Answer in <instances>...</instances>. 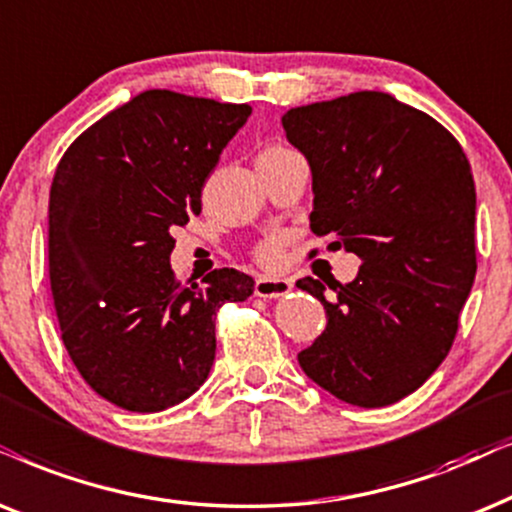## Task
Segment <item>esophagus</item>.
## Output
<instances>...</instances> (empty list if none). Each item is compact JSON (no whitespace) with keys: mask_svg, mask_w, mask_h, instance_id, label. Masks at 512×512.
<instances>
[{"mask_svg":"<svg viewBox=\"0 0 512 512\" xmlns=\"http://www.w3.org/2000/svg\"><path fill=\"white\" fill-rule=\"evenodd\" d=\"M256 296L258 298H280L291 291L289 280H275V277H258L256 280Z\"/></svg>","mask_w":512,"mask_h":512,"instance_id":"obj_1","label":"esophagus"}]
</instances>
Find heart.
Returning a JSON list of instances; mask_svg holds the SVG:
<instances>
[{
  "label": "heart",
  "instance_id": "obj_1",
  "mask_svg": "<svg viewBox=\"0 0 512 512\" xmlns=\"http://www.w3.org/2000/svg\"><path fill=\"white\" fill-rule=\"evenodd\" d=\"M287 150H291V148H287V145L272 143V145H268V148H263L261 155H258V157L280 155V152H287ZM282 244H284V237L282 235H268V237H265V240H261V242L256 244V249H254L256 261L263 263V265H275L277 261H280V256H282Z\"/></svg>",
  "mask_w": 512,
  "mask_h": 512
}]
</instances>
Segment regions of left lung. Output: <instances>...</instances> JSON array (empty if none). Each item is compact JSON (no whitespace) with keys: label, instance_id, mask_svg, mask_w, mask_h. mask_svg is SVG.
<instances>
[{"label":"left lung","instance_id":"obj_1","mask_svg":"<svg viewBox=\"0 0 512 512\" xmlns=\"http://www.w3.org/2000/svg\"><path fill=\"white\" fill-rule=\"evenodd\" d=\"M282 126L313 169L310 228L362 261L353 282H327L331 295L296 282L327 310L298 362L338 400L386 407L440 367L473 289L468 157L437 119L381 91L291 108Z\"/></svg>","mask_w":512,"mask_h":512}]
</instances>
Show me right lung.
Segmentation results:
<instances>
[{
	"mask_svg": "<svg viewBox=\"0 0 512 512\" xmlns=\"http://www.w3.org/2000/svg\"><path fill=\"white\" fill-rule=\"evenodd\" d=\"M249 105L150 89L79 134L49 195V280L72 364L98 395L150 414L202 386L216 313L254 294L235 268L188 284L171 270L174 230L202 211V188Z\"/></svg>",
	"mask_w": 512,
	"mask_h": 512,
	"instance_id": "1",
	"label": "right lung"
}]
</instances>
